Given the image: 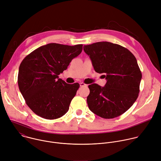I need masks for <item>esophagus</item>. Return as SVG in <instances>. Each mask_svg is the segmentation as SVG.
Masks as SVG:
<instances>
[{"instance_id":"esophagus-1","label":"esophagus","mask_w":161,"mask_h":161,"mask_svg":"<svg viewBox=\"0 0 161 161\" xmlns=\"http://www.w3.org/2000/svg\"><path fill=\"white\" fill-rule=\"evenodd\" d=\"M80 86H87V85H86V84H85V83H83V82H81V83H80Z\"/></svg>"}]
</instances>
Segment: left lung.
<instances>
[{
  "label": "left lung",
  "instance_id": "left-lung-1",
  "mask_svg": "<svg viewBox=\"0 0 161 161\" xmlns=\"http://www.w3.org/2000/svg\"><path fill=\"white\" fill-rule=\"evenodd\" d=\"M96 72L104 73V86L88 85L86 101L97 115L109 119L127 111L140 93L142 72L134 55L122 46L109 42H97L83 47Z\"/></svg>",
  "mask_w": 161,
  "mask_h": 161
}]
</instances>
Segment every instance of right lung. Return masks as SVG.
Returning <instances> with one entry per match:
<instances>
[{"instance_id": "1", "label": "right lung", "mask_w": 161, "mask_h": 161, "mask_svg": "<svg viewBox=\"0 0 161 161\" xmlns=\"http://www.w3.org/2000/svg\"><path fill=\"white\" fill-rule=\"evenodd\" d=\"M82 50L83 44L50 43L34 50L22 60L18 75L19 89L37 115L53 120L68 111L80 84L66 83L58 75Z\"/></svg>"}]
</instances>
